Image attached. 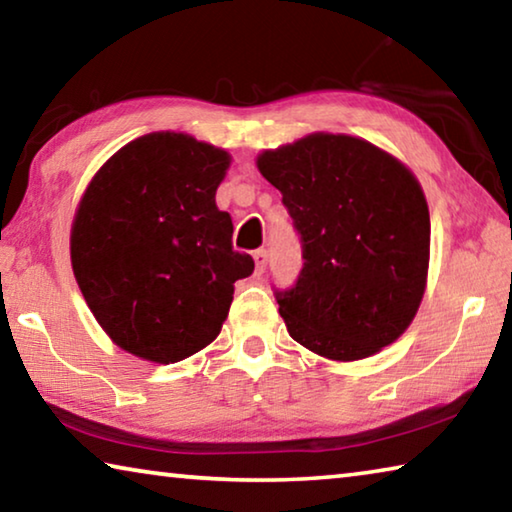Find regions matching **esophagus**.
Instances as JSON below:
<instances>
[{
	"label": "esophagus",
	"mask_w": 512,
	"mask_h": 512,
	"mask_svg": "<svg viewBox=\"0 0 512 512\" xmlns=\"http://www.w3.org/2000/svg\"><path fill=\"white\" fill-rule=\"evenodd\" d=\"M253 257H255V273L262 275L266 271V264H268V253L264 248H259V250H255Z\"/></svg>",
	"instance_id": "obj_1"
}]
</instances>
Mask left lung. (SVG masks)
Masks as SVG:
<instances>
[{
	"instance_id": "1",
	"label": "left lung",
	"mask_w": 512,
	"mask_h": 512,
	"mask_svg": "<svg viewBox=\"0 0 512 512\" xmlns=\"http://www.w3.org/2000/svg\"><path fill=\"white\" fill-rule=\"evenodd\" d=\"M255 162L302 237L298 284L277 296L291 339L329 361L368 359L395 343L429 275V205L413 171L343 133H309Z\"/></svg>"
}]
</instances>
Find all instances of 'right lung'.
<instances>
[{"instance_id": "add662e5", "label": "right lung", "mask_w": 512, "mask_h": 512, "mask_svg": "<svg viewBox=\"0 0 512 512\" xmlns=\"http://www.w3.org/2000/svg\"><path fill=\"white\" fill-rule=\"evenodd\" d=\"M230 162L219 146L158 131L121 146L85 187L69 232L72 271L103 332L133 357L167 366L207 348L235 282L253 273L216 207Z\"/></svg>"}]
</instances>
